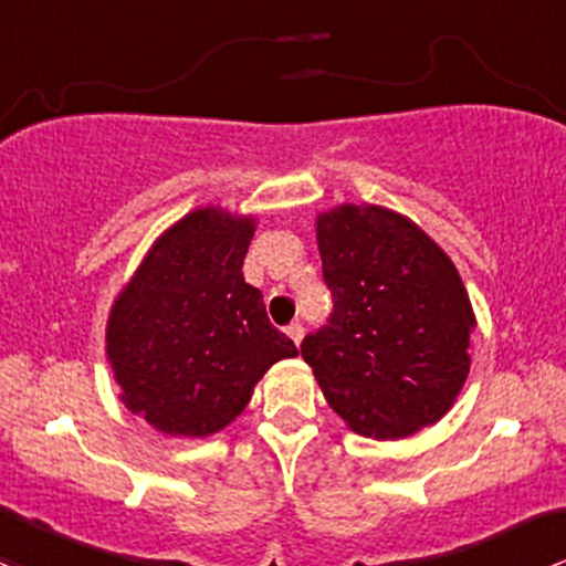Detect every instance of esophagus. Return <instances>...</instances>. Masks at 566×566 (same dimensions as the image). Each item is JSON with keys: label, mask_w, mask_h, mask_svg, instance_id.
<instances>
[{"label": "esophagus", "mask_w": 566, "mask_h": 566, "mask_svg": "<svg viewBox=\"0 0 566 566\" xmlns=\"http://www.w3.org/2000/svg\"><path fill=\"white\" fill-rule=\"evenodd\" d=\"M287 336L293 338L295 347H298L301 338H303V325H301V323H290V325H287Z\"/></svg>", "instance_id": "1"}]
</instances>
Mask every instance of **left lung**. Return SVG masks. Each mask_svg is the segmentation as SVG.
<instances>
[{"label":"left lung","instance_id":"left-lung-1","mask_svg":"<svg viewBox=\"0 0 566 566\" xmlns=\"http://www.w3.org/2000/svg\"><path fill=\"white\" fill-rule=\"evenodd\" d=\"M317 247L333 312L301 355L325 401L374 439L433 426L467 382L478 325L453 260L382 206L319 213Z\"/></svg>","mask_w":566,"mask_h":566}]
</instances>
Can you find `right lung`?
Segmentation results:
<instances>
[{"label": "right lung", "instance_id": "obj_1", "mask_svg": "<svg viewBox=\"0 0 566 566\" xmlns=\"http://www.w3.org/2000/svg\"><path fill=\"white\" fill-rule=\"evenodd\" d=\"M252 217L198 208L165 230L113 301L105 349L124 407L170 437L230 426L260 377L295 358L243 282Z\"/></svg>", "mask_w": 566, "mask_h": 566}]
</instances>
